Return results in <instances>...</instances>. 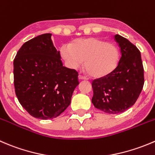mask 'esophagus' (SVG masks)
<instances>
[{
  "label": "esophagus",
  "mask_w": 155,
  "mask_h": 155,
  "mask_svg": "<svg viewBox=\"0 0 155 155\" xmlns=\"http://www.w3.org/2000/svg\"><path fill=\"white\" fill-rule=\"evenodd\" d=\"M79 79H88V78H87L86 76H83V75L79 74Z\"/></svg>",
  "instance_id": "obj_1"
}]
</instances>
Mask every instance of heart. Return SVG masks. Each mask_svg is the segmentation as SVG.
Here are the masks:
<instances>
[{
	"label": "heart",
	"mask_w": 155,
	"mask_h": 155,
	"mask_svg": "<svg viewBox=\"0 0 155 155\" xmlns=\"http://www.w3.org/2000/svg\"><path fill=\"white\" fill-rule=\"evenodd\" d=\"M61 53L72 68H77L84 61V68L94 77L111 73L120 60L117 48L103 40L89 38L77 39L61 48Z\"/></svg>",
	"instance_id": "heart-1"
}]
</instances>
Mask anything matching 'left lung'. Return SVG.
<instances>
[{
	"mask_svg": "<svg viewBox=\"0 0 155 155\" xmlns=\"http://www.w3.org/2000/svg\"><path fill=\"white\" fill-rule=\"evenodd\" d=\"M121 57L111 73L92 81L91 102L97 109L110 114L124 112L139 97L144 85V68L139 49L119 35H114Z\"/></svg>",
	"mask_w": 155,
	"mask_h": 155,
	"instance_id": "obj_1",
	"label": "left lung"
}]
</instances>
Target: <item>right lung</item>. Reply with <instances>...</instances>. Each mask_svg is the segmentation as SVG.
Here are the masks:
<instances>
[{"label":"right lung","mask_w":155,"mask_h":155,"mask_svg":"<svg viewBox=\"0 0 155 155\" xmlns=\"http://www.w3.org/2000/svg\"><path fill=\"white\" fill-rule=\"evenodd\" d=\"M78 75L63 66L51 33L24 43L13 61L16 97L22 107L38 119H53L67 109L79 83Z\"/></svg>","instance_id":"obj_1"}]
</instances>
